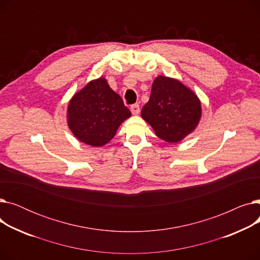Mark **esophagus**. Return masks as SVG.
I'll return each mask as SVG.
<instances>
[{
	"mask_svg": "<svg viewBox=\"0 0 260 260\" xmlns=\"http://www.w3.org/2000/svg\"><path fill=\"white\" fill-rule=\"evenodd\" d=\"M131 112L133 115H138L140 113V107L138 104H133L131 106Z\"/></svg>",
	"mask_w": 260,
	"mask_h": 260,
	"instance_id": "esophagus-1",
	"label": "esophagus"
}]
</instances>
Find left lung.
I'll use <instances>...</instances> for the list:
<instances>
[{
    "instance_id": "left-lung-1",
    "label": "left lung",
    "mask_w": 260,
    "mask_h": 260,
    "mask_svg": "<svg viewBox=\"0 0 260 260\" xmlns=\"http://www.w3.org/2000/svg\"><path fill=\"white\" fill-rule=\"evenodd\" d=\"M197 94L179 80L158 76L151 97L141 111L142 118L162 140L177 143L195 131L201 119Z\"/></svg>"
}]
</instances>
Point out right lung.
Wrapping results in <instances>:
<instances>
[{"mask_svg":"<svg viewBox=\"0 0 260 260\" xmlns=\"http://www.w3.org/2000/svg\"><path fill=\"white\" fill-rule=\"evenodd\" d=\"M132 116L105 78L92 80L77 91L67 106V124L75 137L100 147L111 141L123 121Z\"/></svg>","mask_w":260,"mask_h":260,"instance_id":"add662e5","label":"right lung"}]
</instances>
